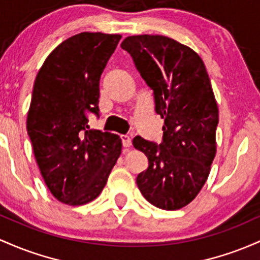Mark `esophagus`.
Segmentation results:
<instances>
[{
  "label": "esophagus",
  "instance_id": "1",
  "mask_svg": "<svg viewBox=\"0 0 260 260\" xmlns=\"http://www.w3.org/2000/svg\"><path fill=\"white\" fill-rule=\"evenodd\" d=\"M121 142L125 148H129L131 146V138L127 135H121Z\"/></svg>",
  "mask_w": 260,
  "mask_h": 260
}]
</instances>
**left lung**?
Returning a JSON list of instances; mask_svg holds the SVG:
<instances>
[{
    "label": "left lung",
    "instance_id": "obj_1",
    "mask_svg": "<svg viewBox=\"0 0 260 260\" xmlns=\"http://www.w3.org/2000/svg\"><path fill=\"white\" fill-rule=\"evenodd\" d=\"M121 48L153 89L156 112L165 119L159 146L134 139L148 158L136 183L152 205L182 209L199 194L216 154L218 108L206 67L193 49L168 37L131 36Z\"/></svg>",
    "mask_w": 260,
    "mask_h": 260
}]
</instances>
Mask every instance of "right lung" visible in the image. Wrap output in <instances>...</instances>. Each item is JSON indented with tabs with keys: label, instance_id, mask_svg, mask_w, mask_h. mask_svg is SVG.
Masks as SVG:
<instances>
[{
	"label": "right lung",
	"instance_id": "right-lung-1",
	"mask_svg": "<svg viewBox=\"0 0 260 260\" xmlns=\"http://www.w3.org/2000/svg\"><path fill=\"white\" fill-rule=\"evenodd\" d=\"M120 34H76L52 50L34 82L27 130L51 194L71 206L91 203L107 184L121 139L88 126L98 114L99 80Z\"/></svg>",
	"mask_w": 260,
	"mask_h": 260
}]
</instances>
